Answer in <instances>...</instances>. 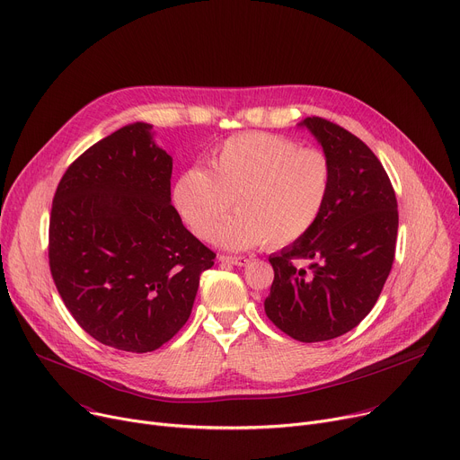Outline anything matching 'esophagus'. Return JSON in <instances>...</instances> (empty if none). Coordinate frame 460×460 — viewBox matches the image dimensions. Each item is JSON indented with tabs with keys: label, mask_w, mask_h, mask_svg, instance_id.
Returning a JSON list of instances; mask_svg holds the SVG:
<instances>
[{
	"label": "esophagus",
	"mask_w": 460,
	"mask_h": 460,
	"mask_svg": "<svg viewBox=\"0 0 460 460\" xmlns=\"http://www.w3.org/2000/svg\"><path fill=\"white\" fill-rule=\"evenodd\" d=\"M219 261L221 263H228V265L243 267V265L249 263V258L247 256H226V254H223V256H219Z\"/></svg>",
	"instance_id": "esophagus-1"
}]
</instances>
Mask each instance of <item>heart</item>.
I'll use <instances>...</instances> for the list:
<instances>
[{"mask_svg":"<svg viewBox=\"0 0 460 460\" xmlns=\"http://www.w3.org/2000/svg\"><path fill=\"white\" fill-rule=\"evenodd\" d=\"M332 178L325 152L301 148L282 135L249 131L215 150L208 171H181L172 202L185 226L208 241L234 199L238 213L217 227L215 241L234 251L260 243L280 249L317 225L331 199Z\"/></svg>","mask_w":460,"mask_h":460,"instance_id":"b5f03b06","label":"heart"}]
</instances>
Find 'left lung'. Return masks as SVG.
<instances>
[{
    "mask_svg": "<svg viewBox=\"0 0 460 460\" xmlns=\"http://www.w3.org/2000/svg\"><path fill=\"white\" fill-rule=\"evenodd\" d=\"M301 124L331 159L332 191L317 225L269 256L275 280L263 306L275 327L312 343L349 332L371 312L392 271L399 215L392 181L366 143L327 119Z\"/></svg>",
    "mask_w": 460,
    "mask_h": 460,
    "instance_id": "obj_1",
    "label": "left lung"
}]
</instances>
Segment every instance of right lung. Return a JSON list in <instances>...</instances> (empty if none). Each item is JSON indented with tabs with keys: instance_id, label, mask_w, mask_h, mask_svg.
Masks as SVG:
<instances>
[{
	"instance_id": "right-lung-1",
	"label": "right lung",
	"mask_w": 460,
	"mask_h": 460,
	"mask_svg": "<svg viewBox=\"0 0 460 460\" xmlns=\"http://www.w3.org/2000/svg\"><path fill=\"white\" fill-rule=\"evenodd\" d=\"M148 124L107 135L72 161L49 213V271L77 325L103 345L150 353L191 315L215 252L171 204L172 157Z\"/></svg>"
}]
</instances>
